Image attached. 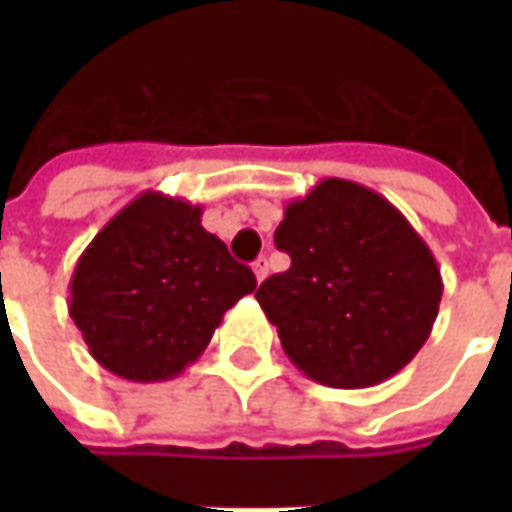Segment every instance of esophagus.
<instances>
[{"label":"esophagus","instance_id":"1","mask_svg":"<svg viewBox=\"0 0 512 512\" xmlns=\"http://www.w3.org/2000/svg\"><path fill=\"white\" fill-rule=\"evenodd\" d=\"M252 271H255L257 282H263L268 277V260L266 257H257L255 263H252Z\"/></svg>","mask_w":512,"mask_h":512}]
</instances>
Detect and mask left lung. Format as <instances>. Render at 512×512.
Masks as SVG:
<instances>
[{"label": "left lung", "mask_w": 512, "mask_h": 512, "mask_svg": "<svg viewBox=\"0 0 512 512\" xmlns=\"http://www.w3.org/2000/svg\"><path fill=\"white\" fill-rule=\"evenodd\" d=\"M274 244L290 255L255 299L301 373L365 389L400 373L439 315L441 271L422 235L378 191L326 178L285 205Z\"/></svg>", "instance_id": "8db88e82"}]
</instances>
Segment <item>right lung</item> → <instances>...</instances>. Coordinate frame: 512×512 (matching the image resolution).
Here are the masks:
<instances>
[{"instance_id": "add662e5", "label": "right lung", "mask_w": 512, "mask_h": 512, "mask_svg": "<svg viewBox=\"0 0 512 512\" xmlns=\"http://www.w3.org/2000/svg\"><path fill=\"white\" fill-rule=\"evenodd\" d=\"M257 288L202 208L142 191L101 227L71 277V312L90 354L109 373L153 384L197 362L224 312Z\"/></svg>"}]
</instances>
